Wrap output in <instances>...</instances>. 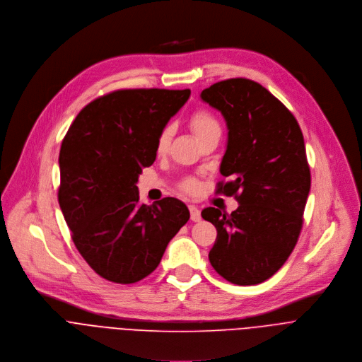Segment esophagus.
Here are the masks:
<instances>
[{"label": "esophagus", "instance_id": "34e87169", "mask_svg": "<svg viewBox=\"0 0 362 362\" xmlns=\"http://www.w3.org/2000/svg\"><path fill=\"white\" fill-rule=\"evenodd\" d=\"M189 212H191V220L194 223H198L201 220V211L195 205H189Z\"/></svg>", "mask_w": 362, "mask_h": 362}]
</instances>
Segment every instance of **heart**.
I'll list each match as a JSON object with an SVG mask.
<instances>
[{
	"label": "heart",
	"mask_w": 362,
	"mask_h": 362,
	"mask_svg": "<svg viewBox=\"0 0 362 362\" xmlns=\"http://www.w3.org/2000/svg\"><path fill=\"white\" fill-rule=\"evenodd\" d=\"M188 124H189L191 131L195 134V136L198 139H202L212 129L220 128V125H218V122H216L215 117L211 112L205 111V110H198V111L192 112L189 119H188ZM173 132H174V129H173L171 125H165L160 131L158 138H157V144H156L157 154H165L168 151L170 144H171V138H173ZM181 188L185 192L191 194V192H195L198 189V182L194 178H187V180L182 181Z\"/></svg>",
	"instance_id": "obj_1"
}]
</instances>
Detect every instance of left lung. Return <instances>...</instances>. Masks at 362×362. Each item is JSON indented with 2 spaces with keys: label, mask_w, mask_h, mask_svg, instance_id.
Segmentation results:
<instances>
[{
  "label": "left lung",
  "mask_w": 362,
  "mask_h": 362,
  "mask_svg": "<svg viewBox=\"0 0 362 362\" xmlns=\"http://www.w3.org/2000/svg\"><path fill=\"white\" fill-rule=\"evenodd\" d=\"M221 111L228 127L227 151L216 194L234 195L231 214L204 208L216 228L208 258L214 269L237 285L271 278L291 255L304 223L311 173L303 131L278 98L261 84L230 78L201 93Z\"/></svg>",
  "instance_id": "1"
}]
</instances>
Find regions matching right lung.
<instances>
[{
	"label": "right lung",
	"mask_w": 362,
	"mask_h": 362,
	"mask_svg": "<svg viewBox=\"0 0 362 362\" xmlns=\"http://www.w3.org/2000/svg\"><path fill=\"white\" fill-rule=\"evenodd\" d=\"M189 90H117L86 105L59 150L58 202L71 238L103 278L134 284L160 264L189 220L177 198L139 204L138 175L156 161L160 131Z\"/></svg>",
	"instance_id": "add662e5"
}]
</instances>
